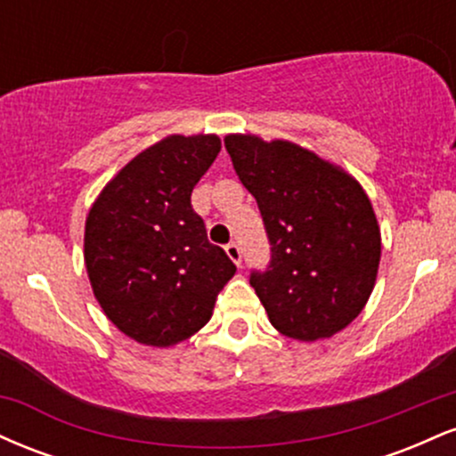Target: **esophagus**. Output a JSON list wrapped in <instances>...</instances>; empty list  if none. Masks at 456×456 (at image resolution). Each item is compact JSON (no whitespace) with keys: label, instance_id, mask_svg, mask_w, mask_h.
<instances>
[{"label":"esophagus","instance_id":"1","mask_svg":"<svg viewBox=\"0 0 456 456\" xmlns=\"http://www.w3.org/2000/svg\"><path fill=\"white\" fill-rule=\"evenodd\" d=\"M224 250H227L229 259H232L233 264L240 268V265H242V250H240V246L235 242H229L227 246H224Z\"/></svg>","mask_w":456,"mask_h":456}]
</instances>
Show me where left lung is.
Instances as JSON below:
<instances>
[{
	"label": "left lung",
	"mask_w": 456,
	"mask_h": 456,
	"mask_svg": "<svg viewBox=\"0 0 456 456\" xmlns=\"http://www.w3.org/2000/svg\"><path fill=\"white\" fill-rule=\"evenodd\" d=\"M224 148L255 197L270 264L250 285L279 332L297 341L332 337L360 315L381 257V235L362 186L289 141L229 134Z\"/></svg>",
	"instance_id": "8db88e82"
}]
</instances>
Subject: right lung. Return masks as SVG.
<instances>
[{
	"label": "right lung",
	"instance_id": "right-lung-1",
	"mask_svg": "<svg viewBox=\"0 0 456 456\" xmlns=\"http://www.w3.org/2000/svg\"><path fill=\"white\" fill-rule=\"evenodd\" d=\"M218 151L216 134H171L134 156L87 214L94 296L134 341L169 347L192 337L210 322L216 296L235 274L191 203Z\"/></svg>",
	"mask_w": 456,
	"mask_h": 456
}]
</instances>
